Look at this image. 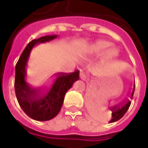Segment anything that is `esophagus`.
Listing matches in <instances>:
<instances>
[{"label": "esophagus", "mask_w": 148, "mask_h": 148, "mask_svg": "<svg viewBox=\"0 0 148 148\" xmlns=\"http://www.w3.org/2000/svg\"><path fill=\"white\" fill-rule=\"evenodd\" d=\"M80 78L82 79V80H84V81H86V79H87L86 74H83V73H81L80 74Z\"/></svg>", "instance_id": "esophagus-1"}]
</instances>
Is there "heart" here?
I'll return each instance as SVG.
<instances>
[{"mask_svg":"<svg viewBox=\"0 0 148 148\" xmlns=\"http://www.w3.org/2000/svg\"><path fill=\"white\" fill-rule=\"evenodd\" d=\"M111 45V42L106 40H98L97 42H93L91 45L88 46L84 50L85 55H99L103 51L104 54L101 58V61L106 62L109 60H112L119 55V50L114 46Z\"/></svg>","mask_w":148,"mask_h":148,"instance_id":"1","label":"heart"}]
</instances>
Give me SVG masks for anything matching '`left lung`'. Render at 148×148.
Returning <instances> with one entry per match:
<instances>
[{
	"label": "left lung",
	"instance_id": "left-lung-1",
	"mask_svg": "<svg viewBox=\"0 0 148 148\" xmlns=\"http://www.w3.org/2000/svg\"><path fill=\"white\" fill-rule=\"evenodd\" d=\"M134 91H135V84H134L133 89H132V93H131V99L133 97ZM130 105V100L127 98V99L122 101L121 103H119L117 105H115V106L109 107V109L112 111V119L111 121H109V123H112V122H115V121H119L120 119L123 117L124 115L127 111Z\"/></svg>",
	"mask_w": 148,
	"mask_h": 148
}]
</instances>
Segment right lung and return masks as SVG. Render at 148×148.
<instances>
[{"instance_id": "right-lung-1", "label": "right lung", "mask_w": 148, "mask_h": 148, "mask_svg": "<svg viewBox=\"0 0 148 148\" xmlns=\"http://www.w3.org/2000/svg\"><path fill=\"white\" fill-rule=\"evenodd\" d=\"M57 35L46 36L32 40L16 65L15 92L18 103L26 114L33 120L46 121L51 120L60 112L64 97L74 82L79 79V71L73 73H57L50 89L44 87L34 88L26 81L27 62L31 51L39 43L51 41L57 38Z\"/></svg>"}]
</instances>
